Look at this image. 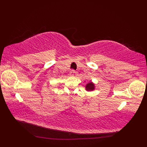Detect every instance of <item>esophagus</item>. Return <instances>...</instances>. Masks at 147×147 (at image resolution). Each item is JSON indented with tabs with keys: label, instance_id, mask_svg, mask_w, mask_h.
Returning a JSON list of instances; mask_svg holds the SVG:
<instances>
[{
	"label": "esophagus",
	"instance_id": "34e87169",
	"mask_svg": "<svg viewBox=\"0 0 147 147\" xmlns=\"http://www.w3.org/2000/svg\"><path fill=\"white\" fill-rule=\"evenodd\" d=\"M75 73H76L75 71L71 70V71L69 72V76H74V74H75Z\"/></svg>",
	"mask_w": 147,
	"mask_h": 147
}]
</instances>
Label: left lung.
<instances>
[{
    "label": "left lung",
    "instance_id": "8db88e82",
    "mask_svg": "<svg viewBox=\"0 0 147 147\" xmlns=\"http://www.w3.org/2000/svg\"><path fill=\"white\" fill-rule=\"evenodd\" d=\"M85 90L87 92L94 91V90H95V83H93L92 82H90L88 83H86V86H85Z\"/></svg>",
    "mask_w": 147,
    "mask_h": 147
}]
</instances>
